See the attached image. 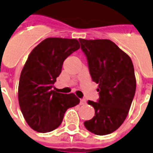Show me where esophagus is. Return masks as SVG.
<instances>
[{
	"label": "esophagus",
	"mask_w": 153,
	"mask_h": 153,
	"mask_svg": "<svg viewBox=\"0 0 153 153\" xmlns=\"http://www.w3.org/2000/svg\"><path fill=\"white\" fill-rule=\"evenodd\" d=\"M80 105H86V100H85V99H81V100H80Z\"/></svg>",
	"instance_id": "34e87169"
}]
</instances>
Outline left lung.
I'll return each mask as SVG.
<instances>
[{
	"label": "left lung",
	"instance_id": "1",
	"mask_svg": "<svg viewBox=\"0 0 153 153\" xmlns=\"http://www.w3.org/2000/svg\"><path fill=\"white\" fill-rule=\"evenodd\" d=\"M90 75L98 84V102L88 100L95 116L84 123L89 132L104 136L124 123L134 97L137 80L132 60L112 41L79 39Z\"/></svg>",
	"mask_w": 153,
	"mask_h": 153
}]
</instances>
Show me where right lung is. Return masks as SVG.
I'll list each match as a JSON object with an SVG mask.
<instances>
[{
    "mask_svg": "<svg viewBox=\"0 0 153 153\" xmlns=\"http://www.w3.org/2000/svg\"><path fill=\"white\" fill-rule=\"evenodd\" d=\"M80 48L76 39L49 37L32 50L21 71L18 100L29 127L38 132H48L61 124L68 108L80 103L74 94L52 90L61 73L64 60Z\"/></svg>",
    "mask_w": 153,
    "mask_h": 153,
    "instance_id": "obj_1",
    "label": "right lung"
}]
</instances>
